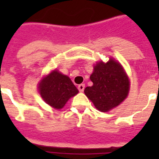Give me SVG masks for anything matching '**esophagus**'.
I'll use <instances>...</instances> for the list:
<instances>
[{
  "mask_svg": "<svg viewBox=\"0 0 159 159\" xmlns=\"http://www.w3.org/2000/svg\"><path fill=\"white\" fill-rule=\"evenodd\" d=\"M77 88H78V90H79V92H83V91H84L85 85H84V84H80V85H78V87H77Z\"/></svg>",
  "mask_w": 159,
  "mask_h": 159,
  "instance_id": "esophagus-1",
  "label": "esophagus"
}]
</instances>
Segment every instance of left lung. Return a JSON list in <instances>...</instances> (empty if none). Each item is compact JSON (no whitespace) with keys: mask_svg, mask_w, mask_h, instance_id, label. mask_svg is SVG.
<instances>
[{"mask_svg":"<svg viewBox=\"0 0 159 159\" xmlns=\"http://www.w3.org/2000/svg\"><path fill=\"white\" fill-rule=\"evenodd\" d=\"M90 79L93 85L85 88V95L98 111H111L128 96V77L120 63L113 58H110L107 62H97Z\"/></svg>","mask_w":159,"mask_h":159,"instance_id":"left-lung-1","label":"left lung"}]
</instances>
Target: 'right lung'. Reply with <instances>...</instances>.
<instances>
[{
    "mask_svg": "<svg viewBox=\"0 0 159 159\" xmlns=\"http://www.w3.org/2000/svg\"><path fill=\"white\" fill-rule=\"evenodd\" d=\"M39 92L47 104L59 110L78 93V90L67 76L53 70L39 83Z\"/></svg>",
    "mask_w": 159,
    "mask_h": 159,
    "instance_id": "obj_1",
    "label": "right lung"
}]
</instances>
